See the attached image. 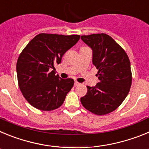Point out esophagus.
<instances>
[{
	"mask_svg": "<svg viewBox=\"0 0 149 149\" xmlns=\"http://www.w3.org/2000/svg\"><path fill=\"white\" fill-rule=\"evenodd\" d=\"M78 85H80V83L77 82V81H74V86H77Z\"/></svg>",
	"mask_w": 149,
	"mask_h": 149,
	"instance_id": "34e87169",
	"label": "esophagus"
}]
</instances>
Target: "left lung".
<instances>
[{
	"label": "left lung",
	"mask_w": 149,
	"mask_h": 149,
	"mask_svg": "<svg viewBox=\"0 0 149 149\" xmlns=\"http://www.w3.org/2000/svg\"><path fill=\"white\" fill-rule=\"evenodd\" d=\"M81 39L93 51V63L100 80L95 86H87L81 104L96 115L107 114L122 103L130 91L131 63L125 51L109 35L92 34Z\"/></svg>",
	"instance_id": "obj_1"
}]
</instances>
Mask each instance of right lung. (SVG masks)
Here are the masks:
<instances>
[{"instance_id":"obj_1","label":"right lung","mask_w":149,"mask_h":149,"mask_svg":"<svg viewBox=\"0 0 149 149\" xmlns=\"http://www.w3.org/2000/svg\"><path fill=\"white\" fill-rule=\"evenodd\" d=\"M79 39V35L40 33L22 51L16 65L18 86L34 107L50 111L63 104L74 80L55 75L54 64L61 63L64 54Z\"/></svg>"}]
</instances>
